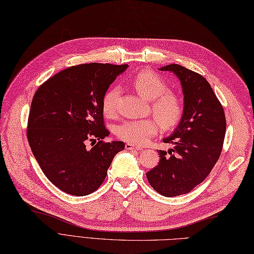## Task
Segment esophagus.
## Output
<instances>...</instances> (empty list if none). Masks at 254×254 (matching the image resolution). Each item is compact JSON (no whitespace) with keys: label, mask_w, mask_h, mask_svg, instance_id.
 <instances>
[{"label":"esophagus","mask_w":254,"mask_h":254,"mask_svg":"<svg viewBox=\"0 0 254 254\" xmlns=\"http://www.w3.org/2000/svg\"><path fill=\"white\" fill-rule=\"evenodd\" d=\"M125 148L128 149V150H139V149H141L140 147H136V146H134V145H132V144H130V143H126Z\"/></svg>","instance_id":"obj_1"}]
</instances>
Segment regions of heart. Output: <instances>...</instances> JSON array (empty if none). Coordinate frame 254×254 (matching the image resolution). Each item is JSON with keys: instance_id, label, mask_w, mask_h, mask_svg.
<instances>
[{"instance_id": "obj_1", "label": "heart", "mask_w": 254, "mask_h": 254, "mask_svg": "<svg viewBox=\"0 0 254 254\" xmlns=\"http://www.w3.org/2000/svg\"><path fill=\"white\" fill-rule=\"evenodd\" d=\"M132 86L142 97L151 101V112L157 120L143 119L123 122L117 127L115 133L123 141L142 146L158 133L159 123L166 130L178 125L184 113V104L178 94L168 91V83L151 70L137 73L132 79ZM120 93V87L115 86L104 94L102 108L106 117L112 118L117 114Z\"/></svg>"}]
</instances>
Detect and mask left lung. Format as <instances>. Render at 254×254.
Returning <instances> with one entry per match:
<instances>
[{
  "instance_id": "obj_1",
  "label": "left lung",
  "mask_w": 254,
  "mask_h": 254,
  "mask_svg": "<svg viewBox=\"0 0 254 254\" xmlns=\"http://www.w3.org/2000/svg\"><path fill=\"white\" fill-rule=\"evenodd\" d=\"M181 81L184 113L164 143L175 147L158 150L159 165L146 174L153 190L165 197L187 194L200 184L220 157L226 134L225 111L210 83L199 73L179 64L162 66Z\"/></svg>"
}]
</instances>
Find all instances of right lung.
Segmentation results:
<instances>
[{
	"mask_svg": "<svg viewBox=\"0 0 254 254\" xmlns=\"http://www.w3.org/2000/svg\"><path fill=\"white\" fill-rule=\"evenodd\" d=\"M127 64H82L52 76L38 88L27 140L48 179L64 193L86 196L104 182L124 142H106L102 102ZM91 142V147L86 148Z\"/></svg>",
	"mask_w": 254,
	"mask_h": 254,
	"instance_id": "1",
	"label": "right lung"
}]
</instances>
